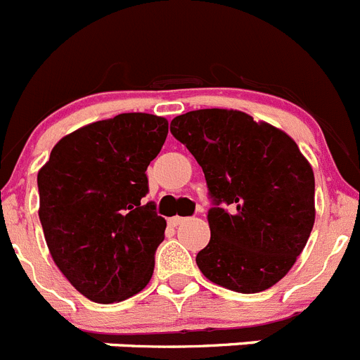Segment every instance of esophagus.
I'll return each mask as SVG.
<instances>
[{
  "label": "esophagus",
  "mask_w": 360,
  "mask_h": 360,
  "mask_svg": "<svg viewBox=\"0 0 360 360\" xmlns=\"http://www.w3.org/2000/svg\"><path fill=\"white\" fill-rule=\"evenodd\" d=\"M187 218H184V216H173V218H169V224L173 225V227H176V225L184 224Z\"/></svg>",
  "instance_id": "1"
}]
</instances>
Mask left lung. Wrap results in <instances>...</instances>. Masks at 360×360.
<instances>
[{
	"label": "left lung",
	"mask_w": 360,
	"mask_h": 360,
	"mask_svg": "<svg viewBox=\"0 0 360 360\" xmlns=\"http://www.w3.org/2000/svg\"><path fill=\"white\" fill-rule=\"evenodd\" d=\"M171 133L196 158L216 203L211 241L196 256L202 274L240 294L274 287L316 221L310 162L290 135L238 110L187 111L171 120Z\"/></svg>",
	"instance_id": "obj_1"
}]
</instances>
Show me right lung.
<instances>
[{
    "label": "right lung",
    "instance_id": "right-lung-1",
    "mask_svg": "<svg viewBox=\"0 0 360 360\" xmlns=\"http://www.w3.org/2000/svg\"><path fill=\"white\" fill-rule=\"evenodd\" d=\"M167 131L169 122L151 113L86 124L53 146L37 173L50 256L94 303H119L151 279L165 219L142 198Z\"/></svg>",
    "mask_w": 360,
    "mask_h": 360
}]
</instances>
